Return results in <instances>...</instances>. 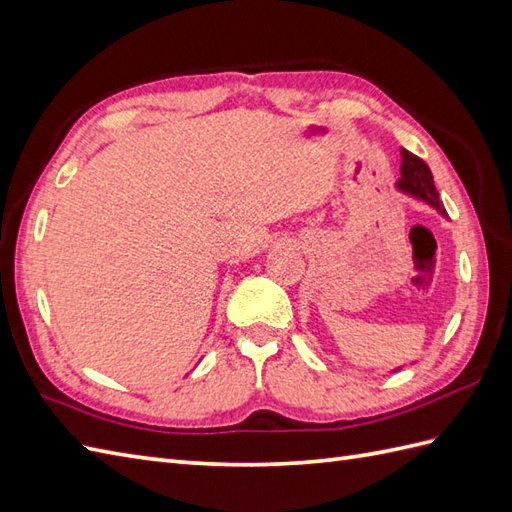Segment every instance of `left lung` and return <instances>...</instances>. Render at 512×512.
I'll list each match as a JSON object with an SVG mask.
<instances>
[{"label": "left lung", "mask_w": 512, "mask_h": 512, "mask_svg": "<svg viewBox=\"0 0 512 512\" xmlns=\"http://www.w3.org/2000/svg\"><path fill=\"white\" fill-rule=\"evenodd\" d=\"M397 187L401 192H406L414 198H419L427 205H432L434 209H438L441 213H445V207L441 198H438L436 185L430 168L423 159H419L417 154H412L408 150H401V178Z\"/></svg>", "instance_id": "1"}]
</instances>
